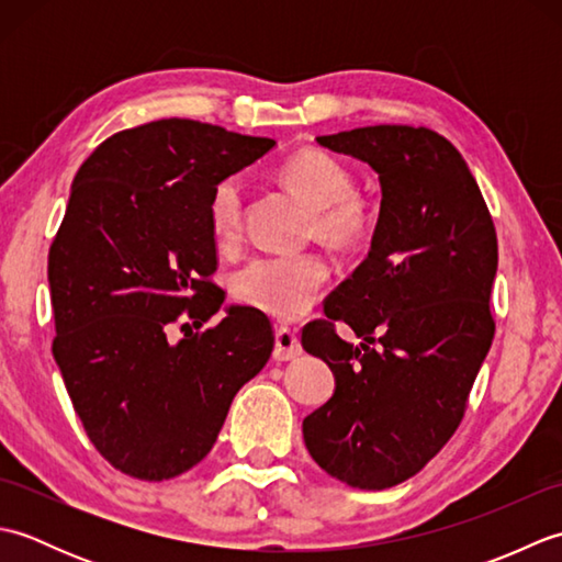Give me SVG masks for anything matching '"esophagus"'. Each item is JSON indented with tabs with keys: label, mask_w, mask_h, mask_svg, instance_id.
Masks as SVG:
<instances>
[{
	"label": "esophagus",
	"mask_w": 562,
	"mask_h": 562,
	"mask_svg": "<svg viewBox=\"0 0 562 562\" xmlns=\"http://www.w3.org/2000/svg\"><path fill=\"white\" fill-rule=\"evenodd\" d=\"M300 355H302V342L292 328L280 326L274 330V350H272L274 360L290 362V360H296Z\"/></svg>",
	"instance_id": "1"
}]
</instances>
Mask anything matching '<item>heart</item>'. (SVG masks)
I'll list each match as a JSON object with an SVG mask.
<instances>
[{"mask_svg": "<svg viewBox=\"0 0 562 562\" xmlns=\"http://www.w3.org/2000/svg\"><path fill=\"white\" fill-rule=\"evenodd\" d=\"M282 181L314 207L312 229L340 248L364 244L374 232V202L352 190V173L333 154L304 147L280 166ZM207 222L220 248L238 246L246 222V188L241 176L214 183ZM330 278V260L318 250L270 254L248 260L234 274V294L248 306L284 321L304 316Z\"/></svg>", "mask_w": 562, "mask_h": 562, "instance_id": "b5f03b06", "label": "heart"}]
</instances>
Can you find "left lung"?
Here are the masks:
<instances>
[{"label":"left lung","instance_id":"left-lung-1","mask_svg":"<svg viewBox=\"0 0 562 562\" xmlns=\"http://www.w3.org/2000/svg\"><path fill=\"white\" fill-rule=\"evenodd\" d=\"M316 142L372 166L381 210L367 258L302 330L336 374L304 441L333 479L384 491L423 471L463 420L495 336L497 234L469 166L435 130L372 125ZM336 323L363 342L342 341Z\"/></svg>","mask_w":562,"mask_h":562}]
</instances>
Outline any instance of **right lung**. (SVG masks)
<instances>
[{"label": "right lung", "instance_id": "add662e5", "mask_svg": "<svg viewBox=\"0 0 562 562\" xmlns=\"http://www.w3.org/2000/svg\"><path fill=\"white\" fill-rule=\"evenodd\" d=\"M274 139L166 117L111 135L71 183L47 256L53 355L93 447L139 481H169L207 457L246 381L270 360L268 316L229 306L212 282L207 200Z\"/></svg>", "mask_w": 562, "mask_h": 562}]
</instances>
